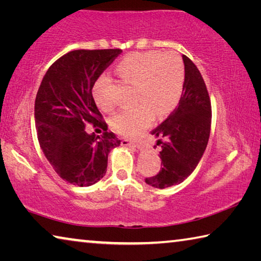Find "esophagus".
Listing matches in <instances>:
<instances>
[{"label": "esophagus", "instance_id": "1", "mask_svg": "<svg viewBox=\"0 0 261 261\" xmlns=\"http://www.w3.org/2000/svg\"><path fill=\"white\" fill-rule=\"evenodd\" d=\"M122 145H123V146H131V147H135V148H137V149H143V144L139 143V141L123 139V140H122Z\"/></svg>", "mask_w": 261, "mask_h": 261}]
</instances>
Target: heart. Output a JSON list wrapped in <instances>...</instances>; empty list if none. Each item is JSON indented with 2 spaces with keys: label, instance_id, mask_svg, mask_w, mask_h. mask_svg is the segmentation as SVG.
Masks as SVG:
<instances>
[{
  "label": "heart",
  "instance_id": "obj_1",
  "mask_svg": "<svg viewBox=\"0 0 261 261\" xmlns=\"http://www.w3.org/2000/svg\"><path fill=\"white\" fill-rule=\"evenodd\" d=\"M120 76L137 85L134 107L121 109L110 118V126L118 135L135 137L151 125L154 116L162 117L178 105L183 93L185 70L175 54L160 51L134 53L117 65ZM95 102L105 112H112L117 100L108 76H101L93 87Z\"/></svg>",
  "mask_w": 261,
  "mask_h": 261
}]
</instances>
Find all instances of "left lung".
Returning <instances> with one entry per match:
<instances>
[{"label": "left lung", "mask_w": 261, "mask_h": 261, "mask_svg": "<svg viewBox=\"0 0 261 261\" xmlns=\"http://www.w3.org/2000/svg\"><path fill=\"white\" fill-rule=\"evenodd\" d=\"M183 57V96L167 120L151 131L160 145L162 168L145 179L153 188L166 189L182 183L199 163L208 143L212 108L204 79L193 62Z\"/></svg>", "instance_id": "8db88e82"}]
</instances>
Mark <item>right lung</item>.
Masks as SVG:
<instances>
[{"label":"right lung","instance_id":"right-lung-1","mask_svg":"<svg viewBox=\"0 0 261 261\" xmlns=\"http://www.w3.org/2000/svg\"><path fill=\"white\" fill-rule=\"evenodd\" d=\"M122 53L121 49H78L50 65L34 105L38 140L61 178L90 187L107 171L108 154L121 141L108 132L92 95L96 79ZM87 122L106 129L102 136L87 134Z\"/></svg>","mask_w":261,"mask_h":261}]
</instances>
